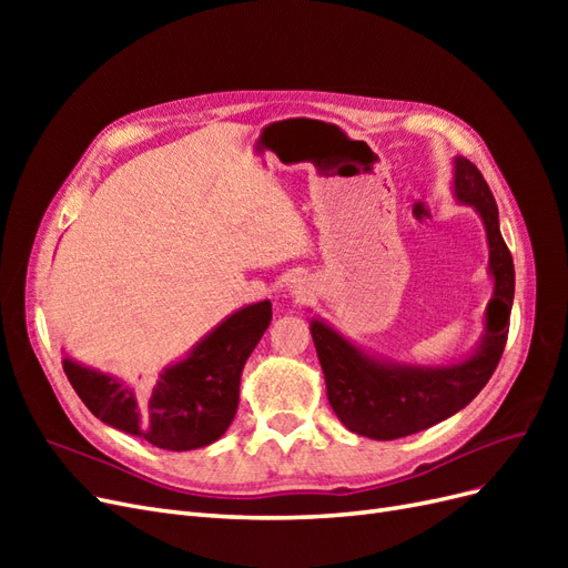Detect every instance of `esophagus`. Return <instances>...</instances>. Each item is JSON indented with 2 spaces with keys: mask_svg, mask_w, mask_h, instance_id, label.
Returning <instances> with one entry per match:
<instances>
[{
  "mask_svg": "<svg viewBox=\"0 0 568 568\" xmlns=\"http://www.w3.org/2000/svg\"><path fill=\"white\" fill-rule=\"evenodd\" d=\"M296 294H301V291H296Z\"/></svg>",
  "mask_w": 568,
  "mask_h": 568,
  "instance_id": "34e87169",
  "label": "esophagus"
}]
</instances>
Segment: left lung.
<instances>
[{"label":"left lung","mask_w":568,"mask_h":568,"mask_svg":"<svg viewBox=\"0 0 568 568\" xmlns=\"http://www.w3.org/2000/svg\"><path fill=\"white\" fill-rule=\"evenodd\" d=\"M455 196L471 203L484 217L495 294L486 311L484 343L453 367H398L359 353L353 343L322 322L311 324L326 398L336 417L353 434L374 440H393L419 434L467 407L500 363L514 301V263L500 234L497 203L488 182L469 159H455Z\"/></svg>","instance_id":"left-lung-1"}]
</instances>
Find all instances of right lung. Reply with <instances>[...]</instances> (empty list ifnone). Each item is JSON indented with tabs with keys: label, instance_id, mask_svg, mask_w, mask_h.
<instances>
[{
	"label": "right lung",
	"instance_id": "obj_1",
	"mask_svg": "<svg viewBox=\"0 0 568 568\" xmlns=\"http://www.w3.org/2000/svg\"><path fill=\"white\" fill-rule=\"evenodd\" d=\"M272 320L261 301L222 322L186 359L151 388H130L111 376L63 359L68 382L94 417L163 450H194L227 432L239 405V382L248 355Z\"/></svg>",
	"mask_w": 568,
	"mask_h": 568
}]
</instances>
